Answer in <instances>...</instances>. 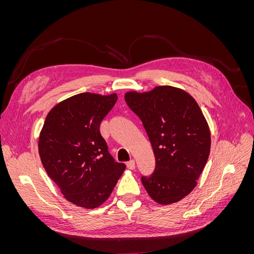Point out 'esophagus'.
Here are the masks:
<instances>
[{"instance_id":"obj_1","label":"esophagus","mask_w":254,"mask_h":254,"mask_svg":"<svg viewBox=\"0 0 254 254\" xmlns=\"http://www.w3.org/2000/svg\"><path fill=\"white\" fill-rule=\"evenodd\" d=\"M127 168H129V170H134L135 168V162L133 160H130L129 162H127Z\"/></svg>"}]
</instances>
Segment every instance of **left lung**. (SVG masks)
I'll return each instance as SVG.
<instances>
[{"label": "left lung", "instance_id": "obj_1", "mask_svg": "<svg viewBox=\"0 0 254 254\" xmlns=\"http://www.w3.org/2000/svg\"><path fill=\"white\" fill-rule=\"evenodd\" d=\"M125 101L143 123L156 157V168L142 183L157 203L180 201L197 186L210 155L211 132L197 102L187 91L158 86L129 91Z\"/></svg>", "mask_w": 254, "mask_h": 254}]
</instances>
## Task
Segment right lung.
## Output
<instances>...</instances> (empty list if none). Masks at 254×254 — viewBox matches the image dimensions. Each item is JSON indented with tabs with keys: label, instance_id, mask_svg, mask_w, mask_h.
<instances>
[{
	"label": "right lung",
	"instance_id": "1",
	"mask_svg": "<svg viewBox=\"0 0 254 254\" xmlns=\"http://www.w3.org/2000/svg\"><path fill=\"white\" fill-rule=\"evenodd\" d=\"M117 101L115 93H79L53 107L44 121L38 142L42 165L75 205H102L126 168L115 162L99 132Z\"/></svg>",
	"mask_w": 254,
	"mask_h": 254
}]
</instances>
